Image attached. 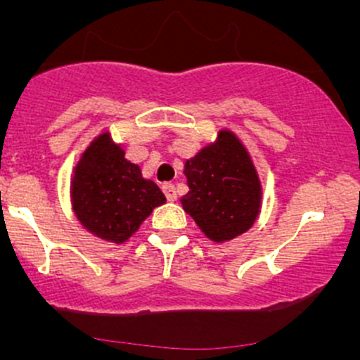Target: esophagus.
Here are the masks:
<instances>
[{
    "label": "esophagus",
    "instance_id": "esophagus-1",
    "mask_svg": "<svg viewBox=\"0 0 360 360\" xmlns=\"http://www.w3.org/2000/svg\"><path fill=\"white\" fill-rule=\"evenodd\" d=\"M162 190H163V193H165L167 200H169V202H174L177 198V193H176V188H174V184L165 183L162 186Z\"/></svg>",
    "mask_w": 360,
    "mask_h": 360
}]
</instances>
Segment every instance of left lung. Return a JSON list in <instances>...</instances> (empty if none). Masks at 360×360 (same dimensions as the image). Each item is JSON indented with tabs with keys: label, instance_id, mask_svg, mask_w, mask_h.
Listing matches in <instances>:
<instances>
[{
	"label": "left lung",
	"instance_id": "left-lung-1",
	"mask_svg": "<svg viewBox=\"0 0 360 360\" xmlns=\"http://www.w3.org/2000/svg\"><path fill=\"white\" fill-rule=\"evenodd\" d=\"M188 191L181 203L214 242L245 233L261 209V183L248 150L230 130L184 163Z\"/></svg>",
	"mask_w": 360,
	"mask_h": 360
}]
</instances>
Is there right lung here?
<instances>
[{"mask_svg":"<svg viewBox=\"0 0 360 360\" xmlns=\"http://www.w3.org/2000/svg\"><path fill=\"white\" fill-rule=\"evenodd\" d=\"M71 203L85 230L103 240L122 244L141 223L165 203V195L153 181L144 179L136 163L125 158L110 132L90 143L75 167Z\"/></svg>","mask_w":360,"mask_h":360,"instance_id":"1","label":"right lung"}]
</instances>
